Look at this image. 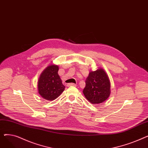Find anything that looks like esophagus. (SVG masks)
Masks as SVG:
<instances>
[{
  "label": "esophagus",
  "mask_w": 148,
  "mask_h": 148,
  "mask_svg": "<svg viewBox=\"0 0 148 148\" xmlns=\"http://www.w3.org/2000/svg\"><path fill=\"white\" fill-rule=\"evenodd\" d=\"M76 84L73 83H68L67 84V86L69 87V86H75Z\"/></svg>",
  "instance_id": "1"
}]
</instances>
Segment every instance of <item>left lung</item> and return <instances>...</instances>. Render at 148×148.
Here are the masks:
<instances>
[{"label":"left lung","instance_id":"obj_1","mask_svg":"<svg viewBox=\"0 0 148 148\" xmlns=\"http://www.w3.org/2000/svg\"><path fill=\"white\" fill-rule=\"evenodd\" d=\"M85 84L86 86L83 92L85 97L92 104L101 103L110 95V80L103 69L90 71Z\"/></svg>","mask_w":148,"mask_h":148}]
</instances>
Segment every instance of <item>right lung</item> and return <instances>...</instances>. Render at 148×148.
Returning a JSON list of instances; mask_svg holds the SVG:
<instances>
[{
  "mask_svg": "<svg viewBox=\"0 0 148 148\" xmlns=\"http://www.w3.org/2000/svg\"><path fill=\"white\" fill-rule=\"evenodd\" d=\"M58 66L51 65L44 69L39 79L38 92L47 100L55 99L65 89L58 75Z\"/></svg>",
  "mask_w": 148,
  "mask_h": 148,
  "instance_id": "add662e5",
  "label": "right lung"
}]
</instances>
